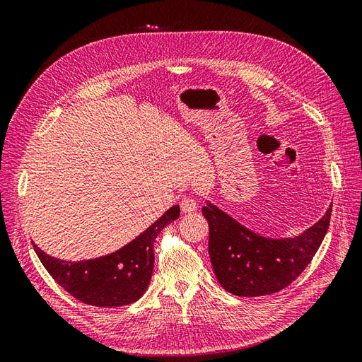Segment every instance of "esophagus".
Wrapping results in <instances>:
<instances>
[{"label":"esophagus","mask_w":362,"mask_h":362,"mask_svg":"<svg viewBox=\"0 0 362 362\" xmlns=\"http://www.w3.org/2000/svg\"><path fill=\"white\" fill-rule=\"evenodd\" d=\"M180 205H181L182 213H193L198 210V204H196V201L192 198H182Z\"/></svg>","instance_id":"esophagus-1"}]
</instances>
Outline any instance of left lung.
Segmentation results:
<instances>
[{
  "instance_id": "obj_1",
  "label": "left lung",
  "mask_w": 362,
  "mask_h": 362,
  "mask_svg": "<svg viewBox=\"0 0 362 362\" xmlns=\"http://www.w3.org/2000/svg\"><path fill=\"white\" fill-rule=\"evenodd\" d=\"M332 205L319 222L299 235L262 237L206 201L202 214L210 226L208 254L221 286L235 296L276 293L310 264L327 233Z\"/></svg>"
}]
</instances>
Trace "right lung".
Returning a JSON list of instances; mask_svg holds the SVG:
<instances>
[{
	"label": "right lung",
	"instance_id": "obj_1",
	"mask_svg": "<svg viewBox=\"0 0 362 362\" xmlns=\"http://www.w3.org/2000/svg\"><path fill=\"white\" fill-rule=\"evenodd\" d=\"M180 217L173 205L133 242L112 254L86 259L64 261L33 246L40 262L60 287L87 305L116 308L139 300L146 291L154 270V242L164 226Z\"/></svg>",
	"mask_w": 362,
	"mask_h": 362
}]
</instances>
